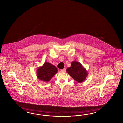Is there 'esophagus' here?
<instances>
[{
    "label": "esophagus",
    "mask_w": 123,
    "mask_h": 123,
    "mask_svg": "<svg viewBox=\"0 0 123 123\" xmlns=\"http://www.w3.org/2000/svg\"><path fill=\"white\" fill-rule=\"evenodd\" d=\"M60 71H61V72H65V71H66V69H65V68H64V69L61 70Z\"/></svg>",
    "instance_id": "esophagus-1"
}]
</instances>
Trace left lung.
<instances>
[{"label":"left lung","mask_w":123,"mask_h":123,"mask_svg":"<svg viewBox=\"0 0 123 123\" xmlns=\"http://www.w3.org/2000/svg\"><path fill=\"white\" fill-rule=\"evenodd\" d=\"M67 72L76 81L80 83L84 82L88 76V72L82 64L76 61H73L71 66L66 69Z\"/></svg>","instance_id":"left-lung-1"}]
</instances>
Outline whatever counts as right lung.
<instances>
[{"label":"right lung","mask_w":123,"mask_h":123,"mask_svg":"<svg viewBox=\"0 0 123 123\" xmlns=\"http://www.w3.org/2000/svg\"><path fill=\"white\" fill-rule=\"evenodd\" d=\"M58 72L57 67L50 63L45 62L36 71L37 76L41 81L48 82Z\"/></svg>","instance_id":"add662e5"}]
</instances>
